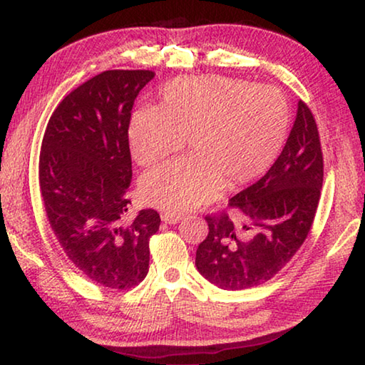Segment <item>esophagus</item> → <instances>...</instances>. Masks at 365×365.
Instances as JSON below:
<instances>
[{"mask_svg": "<svg viewBox=\"0 0 365 365\" xmlns=\"http://www.w3.org/2000/svg\"><path fill=\"white\" fill-rule=\"evenodd\" d=\"M160 219H163L164 224L175 225V224H178V222H180L183 217H182V215H174V214H168V212H164L163 215H160Z\"/></svg>", "mask_w": 365, "mask_h": 365, "instance_id": "obj_1", "label": "esophagus"}]
</instances>
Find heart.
I'll list each match as a JSON object with an SVG mask.
<instances>
[{
	"instance_id": "obj_1",
	"label": "heart",
	"mask_w": 365,
	"mask_h": 365,
	"mask_svg": "<svg viewBox=\"0 0 365 365\" xmlns=\"http://www.w3.org/2000/svg\"><path fill=\"white\" fill-rule=\"evenodd\" d=\"M287 98L275 86L222 76L178 77L164 86L158 108L135 110L128 138L135 159L154 165L187 140L190 156L143 177L141 196L168 214L214 201L264 175L285 145Z\"/></svg>"
}]
</instances>
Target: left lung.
Wrapping results in <instances>:
<instances>
[{"label": "left lung", "instance_id": "obj_1", "mask_svg": "<svg viewBox=\"0 0 365 365\" xmlns=\"http://www.w3.org/2000/svg\"><path fill=\"white\" fill-rule=\"evenodd\" d=\"M324 182V158L311 109L298 103L285 148L261 180L235 195L237 217L207 215L196 269L222 289L252 288L292 261L311 230Z\"/></svg>", "mask_w": 365, "mask_h": 365}]
</instances>
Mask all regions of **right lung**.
<instances>
[{
  "mask_svg": "<svg viewBox=\"0 0 365 365\" xmlns=\"http://www.w3.org/2000/svg\"><path fill=\"white\" fill-rule=\"evenodd\" d=\"M151 71H106L71 91L43 137L38 178L43 206L61 248L80 274L110 289H128L150 269L154 209L128 217L133 103Z\"/></svg>",
  "mask_w": 365,
  "mask_h": 365,
  "instance_id": "right-lung-1",
  "label": "right lung"
}]
</instances>
